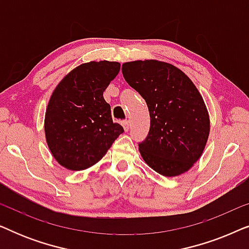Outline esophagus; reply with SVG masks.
Segmentation results:
<instances>
[{
    "mask_svg": "<svg viewBox=\"0 0 249 249\" xmlns=\"http://www.w3.org/2000/svg\"><path fill=\"white\" fill-rule=\"evenodd\" d=\"M121 124H122V127H124V131H128V130H129V128H130V122H129L128 120L122 121V122H121Z\"/></svg>",
    "mask_w": 249,
    "mask_h": 249,
    "instance_id": "esophagus-1",
    "label": "esophagus"
}]
</instances>
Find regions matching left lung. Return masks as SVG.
Instances as JSON below:
<instances>
[{"label": "left lung", "instance_id": "obj_1", "mask_svg": "<svg viewBox=\"0 0 249 249\" xmlns=\"http://www.w3.org/2000/svg\"><path fill=\"white\" fill-rule=\"evenodd\" d=\"M121 70L148 107L151 127L138 145L142 160L162 176L187 172L210 135V115L198 89L183 71L163 61H131Z\"/></svg>", "mask_w": 249, "mask_h": 249}]
</instances>
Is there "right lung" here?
I'll return each mask as SVG.
<instances>
[{"label": "right lung", "mask_w": 249, "mask_h": 249, "mask_svg": "<svg viewBox=\"0 0 249 249\" xmlns=\"http://www.w3.org/2000/svg\"><path fill=\"white\" fill-rule=\"evenodd\" d=\"M120 71L114 61H90L71 70L51 95L44 130L55 161L71 171L86 170L107 154L124 132L114 124L104 90Z\"/></svg>", "instance_id": "right-lung-1"}]
</instances>
